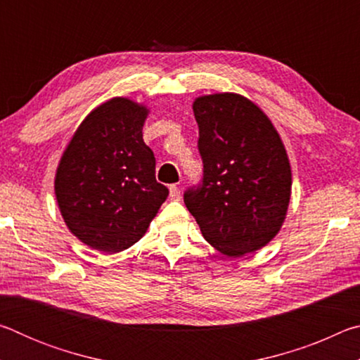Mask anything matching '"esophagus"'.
<instances>
[{
	"mask_svg": "<svg viewBox=\"0 0 360 360\" xmlns=\"http://www.w3.org/2000/svg\"><path fill=\"white\" fill-rule=\"evenodd\" d=\"M169 200H174V202H178L181 200V191L178 186H169Z\"/></svg>",
	"mask_w": 360,
	"mask_h": 360,
	"instance_id": "esophagus-1",
	"label": "esophagus"
}]
</instances>
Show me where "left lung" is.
<instances>
[{"instance_id": "1", "label": "left lung", "mask_w": 360, "mask_h": 360, "mask_svg": "<svg viewBox=\"0 0 360 360\" xmlns=\"http://www.w3.org/2000/svg\"><path fill=\"white\" fill-rule=\"evenodd\" d=\"M203 181L184 203L205 240L229 257L266 246L288 214L292 172L281 136L262 109L238 94L195 98Z\"/></svg>"}]
</instances>
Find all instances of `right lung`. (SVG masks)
<instances>
[{"instance_id": "1", "label": "right lung", "mask_w": 360, "mask_h": 360, "mask_svg": "<svg viewBox=\"0 0 360 360\" xmlns=\"http://www.w3.org/2000/svg\"><path fill=\"white\" fill-rule=\"evenodd\" d=\"M148 114L124 96L105 101L81 122L60 158V212L71 233L96 251L114 254L135 245L168 197L143 139Z\"/></svg>"}]
</instances>
